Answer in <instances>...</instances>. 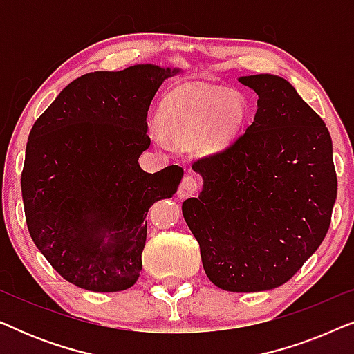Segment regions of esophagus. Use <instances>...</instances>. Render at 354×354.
<instances>
[{
    "mask_svg": "<svg viewBox=\"0 0 354 354\" xmlns=\"http://www.w3.org/2000/svg\"><path fill=\"white\" fill-rule=\"evenodd\" d=\"M198 187H200V182H198V178L195 176H185L180 183V187H178L177 195L180 200H185V198L195 195Z\"/></svg>",
    "mask_w": 354,
    "mask_h": 354,
    "instance_id": "1",
    "label": "esophagus"
}]
</instances>
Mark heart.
Segmentation results:
<instances>
[{
	"mask_svg": "<svg viewBox=\"0 0 354 354\" xmlns=\"http://www.w3.org/2000/svg\"><path fill=\"white\" fill-rule=\"evenodd\" d=\"M246 119V101L236 91L190 82L177 86L162 103L159 127L153 140L167 147V138L178 145L195 142V151L214 154L230 145Z\"/></svg>",
	"mask_w": 354,
	"mask_h": 354,
	"instance_id": "b5f03b06",
	"label": "heart"
}]
</instances>
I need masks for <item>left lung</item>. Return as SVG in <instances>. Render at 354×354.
Instances as JSON below:
<instances>
[{
    "instance_id": "1",
    "label": "left lung",
    "mask_w": 354,
    "mask_h": 354,
    "mask_svg": "<svg viewBox=\"0 0 354 354\" xmlns=\"http://www.w3.org/2000/svg\"><path fill=\"white\" fill-rule=\"evenodd\" d=\"M258 95L245 132L200 159L198 198L183 201L203 268L227 292H264L288 282L316 253L337 200L332 138L324 120L287 80L245 75Z\"/></svg>"
}]
</instances>
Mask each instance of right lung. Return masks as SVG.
<instances>
[{
    "mask_svg": "<svg viewBox=\"0 0 354 354\" xmlns=\"http://www.w3.org/2000/svg\"><path fill=\"white\" fill-rule=\"evenodd\" d=\"M180 69L135 64L71 82L28 135L21 177L27 227L67 282L122 292L142 270L147 214L171 198L183 169L148 174L147 115L162 82Z\"/></svg>",
    "mask_w": 354,
    "mask_h": 354,
    "instance_id": "add662e5",
    "label": "right lung"
}]
</instances>
